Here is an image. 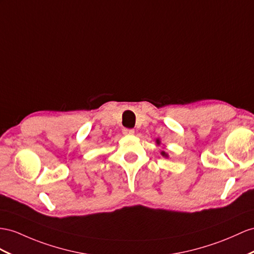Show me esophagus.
<instances>
[{"label":"esophagus","mask_w":254,"mask_h":254,"mask_svg":"<svg viewBox=\"0 0 254 254\" xmlns=\"http://www.w3.org/2000/svg\"><path fill=\"white\" fill-rule=\"evenodd\" d=\"M122 133L125 135H133L134 134V129L133 128H123Z\"/></svg>","instance_id":"1"}]
</instances>
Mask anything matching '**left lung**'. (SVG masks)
Listing matches in <instances>:
<instances>
[{"instance_id": "left-lung-1", "label": "left lung", "mask_w": 254, "mask_h": 254, "mask_svg": "<svg viewBox=\"0 0 254 254\" xmlns=\"http://www.w3.org/2000/svg\"><path fill=\"white\" fill-rule=\"evenodd\" d=\"M155 142H157V145H160V144H161V140H160V138H157V140H155ZM161 154H162V157L168 158V154H167L165 151H162V152H161Z\"/></svg>"}]
</instances>
